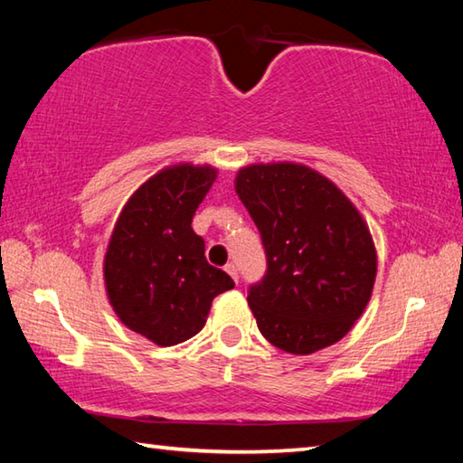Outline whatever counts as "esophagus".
Masks as SVG:
<instances>
[{
	"label": "esophagus",
	"instance_id": "34e87169",
	"mask_svg": "<svg viewBox=\"0 0 463 463\" xmlns=\"http://www.w3.org/2000/svg\"><path fill=\"white\" fill-rule=\"evenodd\" d=\"M224 269H226V273H229V276H231L234 281H239V269H237V265L229 263Z\"/></svg>",
	"mask_w": 463,
	"mask_h": 463
}]
</instances>
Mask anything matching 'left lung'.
<instances>
[{
	"mask_svg": "<svg viewBox=\"0 0 463 463\" xmlns=\"http://www.w3.org/2000/svg\"><path fill=\"white\" fill-rule=\"evenodd\" d=\"M234 190L268 260L247 296L261 335L294 355L343 339L370 302L378 269L357 208L331 179L298 163L242 167Z\"/></svg>",
	"mask_w": 463,
	"mask_h": 463,
	"instance_id": "obj_1",
	"label": "left lung"
}]
</instances>
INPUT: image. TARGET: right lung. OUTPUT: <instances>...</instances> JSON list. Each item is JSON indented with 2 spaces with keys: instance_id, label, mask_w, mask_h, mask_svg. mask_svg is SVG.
<instances>
[{
  "instance_id": "add662e5",
  "label": "right lung",
  "mask_w": 463,
  "mask_h": 463,
  "mask_svg": "<svg viewBox=\"0 0 463 463\" xmlns=\"http://www.w3.org/2000/svg\"><path fill=\"white\" fill-rule=\"evenodd\" d=\"M216 169L167 167L130 195L116 221L104 260L109 304L130 331L161 347L202 331L213 300L234 288L203 255L192 229Z\"/></svg>"
}]
</instances>
